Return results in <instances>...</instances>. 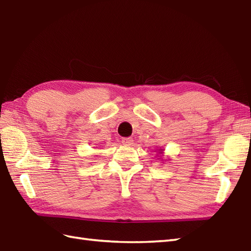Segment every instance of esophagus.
I'll list each match as a JSON object with an SVG mask.
<instances>
[{
    "mask_svg": "<svg viewBox=\"0 0 251 251\" xmlns=\"http://www.w3.org/2000/svg\"><path fill=\"white\" fill-rule=\"evenodd\" d=\"M132 142H133V140L131 138H123V139H122V143H123L124 145H130V144H132Z\"/></svg>",
    "mask_w": 251,
    "mask_h": 251,
    "instance_id": "obj_1",
    "label": "esophagus"
}]
</instances>
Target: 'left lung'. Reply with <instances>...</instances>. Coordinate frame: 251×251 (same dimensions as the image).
<instances>
[{
  "label": "left lung",
  "mask_w": 251,
  "mask_h": 251,
  "mask_svg": "<svg viewBox=\"0 0 251 251\" xmlns=\"http://www.w3.org/2000/svg\"><path fill=\"white\" fill-rule=\"evenodd\" d=\"M157 154H159L161 157H160V159L161 160H164V159H162V155H164V150H162V149H159L158 150V153H157Z\"/></svg>",
  "instance_id": "left-lung-1"
}]
</instances>
